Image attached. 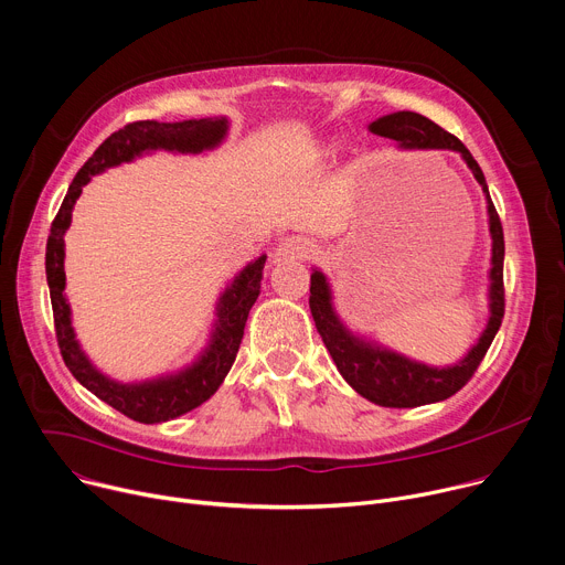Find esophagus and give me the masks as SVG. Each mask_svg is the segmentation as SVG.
<instances>
[{"mask_svg": "<svg viewBox=\"0 0 565 565\" xmlns=\"http://www.w3.org/2000/svg\"><path fill=\"white\" fill-rule=\"evenodd\" d=\"M309 254V242L305 237H285L274 254V263H287V260H305Z\"/></svg>", "mask_w": 565, "mask_h": 565, "instance_id": "34e87169", "label": "esophagus"}]
</instances>
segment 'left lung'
Masks as SVG:
<instances>
[{
  "label": "left lung",
  "instance_id": "1",
  "mask_svg": "<svg viewBox=\"0 0 565 565\" xmlns=\"http://www.w3.org/2000/svg\"><path fill=\"white\" fill-rule=\"evenodd\" d=\"M370 132L399 143L406 150H454L460 152L467 166L471 168L476 181L482 185L489 213V233H491V287H489V321L478 343L469 354L447 367H430L417 361H411L397 352H391L377 343H367L348 332L339 321L332 307V294L326 276L321 271L311 274L309 280V309L315 317L317 330L332 354L343 380L367 402L386 408H415L433 402H443L456 395L478 370L484 359L500 323L505 317V285H503V260H505V239L503 224L495 213V206L489 198V188L478 161L465 148V143L451 132L443 130L430 118L415 111H395L370 122Z\"/></svg>",
  "mask_w": 565,
  "mask_h": 565
}]
</instances>
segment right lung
Here are the masks:
<instances>
[{
  "mask_svg": "<svg viewBox=\"0 0 565 565\" xmlns=\"http://www.w3.org/2000/svg\"><path fill=\"white\" fill-rule=\"evenodd\" d=\"M228 122L220 118H193L179 122H157V120H135L125 128L107 137L96 152L85 161V166L74 177L70 191L62 200V206L51 222V233L46 239V282L53 307V326L55 339L65 365L72 370L74 377L92 391L98 399L128 415L135 422L157 424L174 419L188 411L202 406L224 382L235 354L239 350L244 326L248 319V309L254 307L260 294V280L267 256H260L246 265L239 276L226 287L217 302V321L211 337V345L204 354L191 365L177 374L143 382V384H118L100 374L85 352L81 350L74 328L72 311L65 291V231L72 224V211L76 200L83 193V185L105 168L118 166L122 161H132L135 157L148 150H172V152H202L220 146L226 137Z\"/></svg>",
  "mask_w": 565,
  "mask_h": 565,
  "instance_id": "obj_1",
  "label": "right lung"
}]
</instances>
